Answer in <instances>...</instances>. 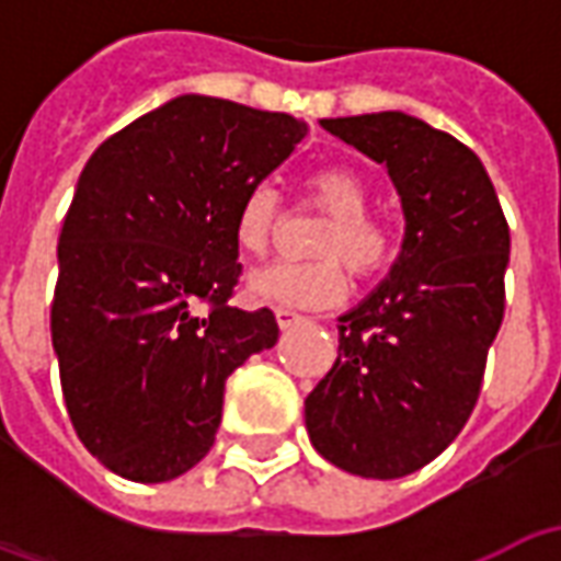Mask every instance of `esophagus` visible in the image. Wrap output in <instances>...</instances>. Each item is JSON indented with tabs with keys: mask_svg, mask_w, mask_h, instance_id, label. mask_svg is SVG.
Masks as SVG:
<instances>
[{
	"mask_svg": "<svg viewBox=\"0 0 561 561\" xmlns=\"http://www.w3.org/2000/svg\"><path fill=\"white\" fill-rule=\"evenodd\" d=\"M276 321H279V328L282 330H288L294 328V324H300L304 321V316H297V312H291V309H276Z\"/></svg>",
	"mask_w": 561,
	"mask_h": 561,
	"instance_id": "obj_1",
	"label": "esophagus"
}]
</instances>
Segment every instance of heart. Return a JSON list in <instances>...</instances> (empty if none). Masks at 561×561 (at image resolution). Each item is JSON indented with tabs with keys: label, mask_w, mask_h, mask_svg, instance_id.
Returning <instances> with one entry per match:
<instances>
[{
	"label": "heart",
	"mask_w": 561,
	"mask_h": 561,
	"mask_svg": "<svg viewBox=\"0 0 561 561\" xmlns=\"http://www.w3.org/2000/svg\"><path fill=\"white\" fill-rule=\"evenodd\" d=\"M309 204L328 213V221L316 231L312 255L304 264H273L257 270L245 282L252 300L273 306H304L321 309L342 300L345 270L369 279L388 267L393 257V233L381 219L369 216V188L364 176L345 164H328L306 176ZM279 195L267 183L252 185L233 216V243L249 257L267 255L270 240L279 221Z\"/></svg>",
	"instance_id": "b5f03b06"
}]
</instances>
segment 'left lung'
<instances>
[{"label":"left lung","instance_id":"8db88e82","mask_svg":"<svg viewBox=\"0 0 561 561\" xmlns=\"http://www.w3.org/2000/svg\"><path fill=\"white\" fill-rule=\"evenodd\" d=\"M385 164L405 216L390 276L340 316V357L306 397L309 442L336 469L402 478L469 421L505 318L511 231L481 159L402 111L321 119Z\"/></svg>","mask_w":561,"mask_h":561}]
</instances>
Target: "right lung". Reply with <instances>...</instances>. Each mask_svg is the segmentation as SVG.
<instances>
[{
  "instance_id": "1",
  "label": "right lung",
  "mask_w": 561,
  "mask_h": 561,
  "mask_svg": "<svg viewBox=\"0 0 561 561\" xmlns=\"http://www.w3.org/2000/svg\"><path fill=\"white\" fill-rule=\"evenodd\" d=\"M304 135L288 114L180 95L104 140L80 173L50 333L78 438L119 478L161 483L197 466L228 376L279 340L270 309L228 304L243 270L233 216Z\"/></svg>"
}]
</instances>
